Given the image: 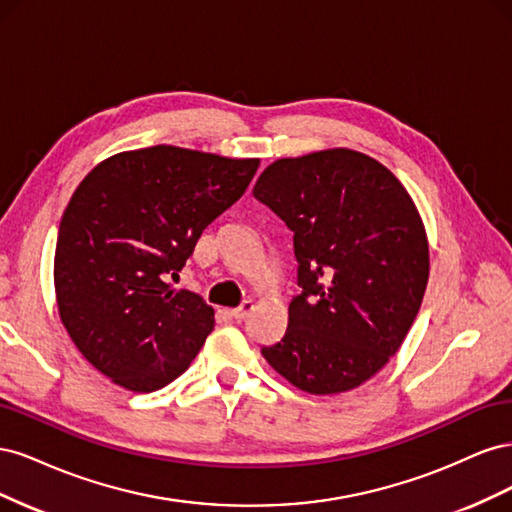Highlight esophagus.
<instances>
[{
  "label": "esophagus",
  "instance_id": "esophagus-1",
  "mask_svg": "<svg viewBox=\"0 0 512 512\" xmlns=\"http://www.w3.org/2000/svg\"><path fill=\"white\" fill-rule=\"evenodd\" d=\"M252 309H254V303L252 301H243L239 307H235V309H232V312H230V316L232 318H235V320H245L247 316H250V312H252Z\"/></svg>",
  "mask_w": 512,
  "mask_h": 512
}]
</instances>
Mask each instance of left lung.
<instances>
[{
    "mask_svg": "<svg viewBox=\"0 0 512 512\" xmlns=\"http://www.w3.org/2000/svg\"><path fill=\"white\" fill-rule=\"evenodd\" d=\"M254 196L292 230L297 284L288 329L260 352L312 395L344 393L389 363L421 309L429 245L389 168L352 149L282 158Z\"/></svg>",
    "mask_w": 512,
    "mask_h": 512,
    "instance_id": "left-lung-1",
    "label": "left lung"
}]
</instances>
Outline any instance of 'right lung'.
I'll return each instance as SVG.
<instances>
[{
  "instance_id": "obj_1",
  "label": "right lung",
  "mask_w": 512,
  "mask_h": 512,
  "mask_svg": "<svg viewBox=\"0 0 512 512\" xmlns=\"http://www.w3.org/2000/svg\"><path fill=\"white\" fill-rule=\"evenodd\" d=\"M258 164L156 145L100 162L76 188L55 247L57 307L74 346L106 378L151 393L190 367L213 307L166 280L243 196Z\"/></svg>"
}]
</instances>
